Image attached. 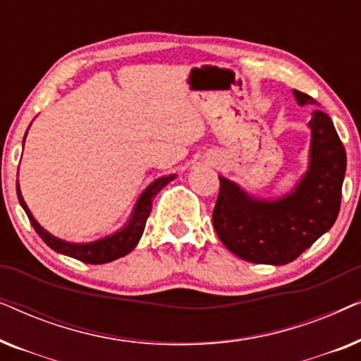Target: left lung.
<instances>
[{
    "label": "left lung",
    "mask_w": 361,
    "mask_h": 361,
    "mask_svg": "<svg viewBox=\"0 0 361 361\" xmlns=\"http://www.w3.org/2000/svg\"><path fill=\"white\" fill-rule=\"evenodd\" d=\"M293 93L299 106L315 103L302 92ZM307 126V171L288 194L261 199L219 176L214 226L221 243L238 258L250 263L288 264L337 220L347 171L345 147L327 113L315 110Z\"/></svg>",
    "instance_id": "left-lung-1"
}]
</instances>
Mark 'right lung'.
Segmentation results:
<instances>
[{"label": "right lung", "mask_w": 361, "mask_h": 361, "mask_svg": "<svg viewBox=\"0 0 361 361\" xmlns=\"http://www.w3.org/2000/svg\"><path fill=\"white\" fill-rule=\"evenodd\" d=\"M26 135H24L23 145L24 141H26ZM176 177H177L176 174H169V176H162L154 182H151V184L142 190L140 199L136 200V205L131 212L130 219H128L126 224L123 225L120 230H116L115 233L106 235L103 236V238H98L95 241H88V243H72V241L61 240L57 238V236H54L52 233H49L46 228H42V226L39 225V221L34 219L31 210H29L26 202H24L19 182H16V194H18L19 204H21L24 212H26L27 219L34 226V230L37 231V235L41 236L42 241L49 246V248H52L54 251H57V253L61 255L71 256L73 259L83 261V263L103 264V263H110V261L121 258V256L131 253V251L136 248L137 241L141 240L142 231H145L147 216L151 214L152 199H154V197L159 194V190L164 189L169 182L174 180Z\"/></svg>", "instance_id": "1"}]
</instances>
